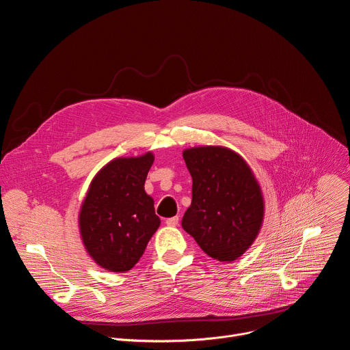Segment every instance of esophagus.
<instances>
[{
  "label": "esophagus",
  "instance_id": "esophagus-1",
  "mask_svg": "<svg viewBox=\"0 0 350 350\" xmlns=\"http://www.w3.org/2000/svg\"><path fill=\"white\" fill-rule=\"evenodd\" d=\"M165 224L168 225V226H176L178 224H179V217H172V218H168L167 221H165Z\"/></svg>",
  "mask_w": 350,
  "mask_h": 350
}]
</instances>
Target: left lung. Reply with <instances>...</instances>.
Segmentation results:
<instances>
[{"label":"left lung","instance_id":"8db88e82","mask_svg":"<svg viewBox=\"0 0 350 350\" xmlns=\"http://www.w3.org/2000/svg\"><path fill=\"white\" fill-rule=\"evenodd\" d=\"M183 159L193 186L182 228L206 255L233 262L252 245L262 228L260 186L247 161L229 148H189Z\"/></svg>","mask_w":350,"mask_h":350}]
</instances>
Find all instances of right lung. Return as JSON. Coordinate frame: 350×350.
I'll list each match as a JSON object with an SVG mask.
<instances>
[{"label":"right lung","mask_w":350,"mask_h":350,"mask_svg":"<svg viewBox=\"0 0 350 350\" xmlns=\"http://www.w3.org/2000/svg\"><path fill=\"white\" fill-rule=\"evenodd\" d=\"M154 161L148 152L117 157L92 179L79 214L83 244L96 265L109 271H128L144 255L161 221L145 180Z\"/></svg>","instance_id":"right-lung-1"}]
</instances>
